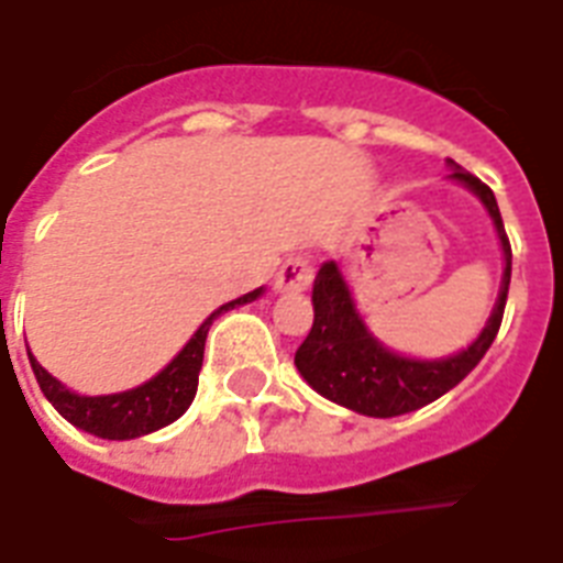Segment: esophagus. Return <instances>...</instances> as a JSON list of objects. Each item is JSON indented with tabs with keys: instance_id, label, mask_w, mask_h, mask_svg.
Here are the masks:
<instances>
[{
	"instance_id": "34e87169",
	"label": "esophagus",
	"mask_w": 563,
	"mask_h": 563,
	"mask_svg": "<svg viewBox=\"0 0 563 563\" xmlns=\"http://www.w3.org/2000/svg\"><path fill=\"white\" fill-rule=\"evenodd\" d=\"M313 283V262L301 253H295L280 265L277 277H274V289L277 292H305Z\"/></svg>"
}]
</instances>
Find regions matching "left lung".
<instances>
[{
    "label": "left lung",
    "mask_w": 563,
    "mask_h": 563,
    "mask_svg": "<svg viewBox=\"0 0 563 563\" xmlns=\"http://www.w3.org/2000/svg\"><path fill=\"white\" fill-rule=\"evenodd\" d=\"M449 172H452L449 174L452 180H461L471 192L479 196L488 217L495 222L497 238H500L504 280H500L495 310L485 322V329L479 331V338L467 350L449 355V358H434V362L407 358V355L386 350L367 331L365 319L355 310L353 295L343 280L341 268L334 262H325L313 280V325L295 353V367L322 398L341 404L346 410L374 416V419L413 413L424 404L437 401L440 395H446L449 389H455L461 379L479 365V358L488 353V346L497 338L504 307H507L509 274H512L509 238L504 232L495 192L479 177L464 172L459 162L449 159Z\"/></svg>",
    "instance_id": "left-lung-1"
}]
</instances>
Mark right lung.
Here are the masks:
<instances>
[{"mask_svg": "<svg viewBox=\"0 0 563 563\" xmlns=\"http://www.w3.org/2000/svg\"><path fill=\"white\" fill-rule=\"evenodd\" d=\"M262 289L234 298L220 310H213L198 331L189 338L180 353L174 355L168 365L162 367L159 374L147 379L144 386L129 391H117V395H99V398H87V395H75L66 389L56 377H51L30 353L32 374L42 386L44 398L54 404L56 413L68 419V422L87 431V434L104 437V440H132V437H144L150 431H159L174 419L186 413V407L192 404L198 389V371H201V358H205V341L213 325V319L220 317L222 310H232L238 305H250L256 301Z\"/></svg>", "mask_w": 563, "mask_h": 563, "instance_id": "add662e5", "label": "right lung"}]
</instances>
